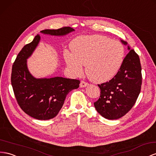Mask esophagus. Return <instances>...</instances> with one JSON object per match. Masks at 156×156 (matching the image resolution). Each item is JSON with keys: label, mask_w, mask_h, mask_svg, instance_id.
I'll use <instances>...</instances> for the list:
<instances>
[{"label": "esophagus", "mask_w": 156, "mask_h": 156, "mask_svg": "<svg viewBox=\"0 0 156 156\" xmlns=\"http://www.w3.org/2000/svg\"><path fill=\"white\" fill-rule=\"evenodd\" d=\"M88 85V83L85 82V81H81V83H80V87H81V88L85 87Z\"/></svg>", "instance_id": "34e87169"}]
</instances>
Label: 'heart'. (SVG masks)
<instances>
[{
    "label": "heart",
    "mask_w": 156,
    "mask_h": 156,
    "mask_svg": "<svg viewBox=\"0 0 156 156\" xmlns=\"http://www.w3.org/2000/svg\"><path fill=\"white\" fill-rule=\"evenodd\" d=\"M71 52L65 51V61L75 74L85 65L87 77L95 83H104L118 72L125 59V48L119 41L106 36H79L70 43Z\"/></svg>",
    "instance_id": "heart-1"
}]
</instances>
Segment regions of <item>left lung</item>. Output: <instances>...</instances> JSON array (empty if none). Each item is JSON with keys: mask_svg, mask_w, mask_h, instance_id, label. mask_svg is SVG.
<instances>
[{"mask_svg": "<svg viewBox=\"0 0 156 156\" xmlns=\"http://www.w3.org/2000/svg\"><path fill=\"white\" fill-rule=\"evenodd\" d=\"M122 43L127 44L121 40ZM120 69L110 81L98 85L100 89L99 99L94 103L100 114L108 119H117L124 116L135 104L142 85L140 58L128 46Z\"/></svg>", "mask_w": 156, "mask_h": 156, "instance_id": "8db88e82", "label": "left lung"}]
</instances>
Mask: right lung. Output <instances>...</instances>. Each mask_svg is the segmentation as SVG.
<instances>
[{
	"label": "right lung",
	"mask_w": 156,
	"mask_h": 156,
	"mask_svg": "<svg viewBox=\"0 0 156 156\" xmlns=\"http://www.w3.org/2000/svg\"><path fill=\"white\" fill-rule=\"evenodd\" d=\"M74 31L70 27L44 29V34L63 36ZM41 37L37 35L31 43L25 45L12 66L11 83L17 102L27 115L39 120L56 117L70 91L79 87L80 81L62 77L36 79L29 73L27 59L31 56Z\"/></svg>",
	"instance_id": "1"
}]
</instances>
